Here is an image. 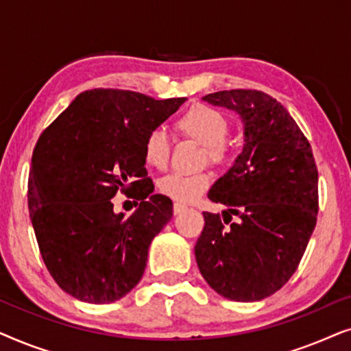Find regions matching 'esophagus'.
<instances>
[{
  "label": "esophagus",
  "instance_id": "1",
  "mask_svg": "<svg viewBox=\"0 0 351 351\" xmlns=\"http://www.w3.org/2000/svg\"><path fill=\"white\" fill-rule=\"evenodd\" d=\"M186 206L180 204V203H174V214H180L182 210H185Z\"/></svg>",
  "mask_w": 351,
  "mask_h": 351
}]
</instances>
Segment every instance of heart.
<instances>
[{
  "label": "heart",
  "instance_id": "b5f03b06",
  "mask_svg": "<svg viewBox=\"0 0 351 351\" xmlns=\"http://www.w3.org/2000/svg\"><path fill=\"white\" fill-rule=\"evenodd\" d=\"M176 131L204 147L206 158L214 166H227L233 158V147L227 141L230 123L220 110L206 104H195L174 121ZM171 145L161 131H152L143 141V160L153 169H165L169 161ZM206 172L193 176L169 174L160 182V191L177 203H193L209 189Z\"/></svg>",
  "mask_w": 351,
  "mask_h": 351
}]
</instances>
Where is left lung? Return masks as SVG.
<instances>
[{
  "mask_svg": "<svg viewBox=\"0 0 351 351\" xmlns=\"http://www.w3.org/2000/svg\"><path fill=\"white\" fill-rule=\"evenodd\" d=\"M203 100L241 117L244 147L209 190V199L227 210L223 217L203 213L196 263L225 299L262 300L294 275L315 230L313 152L289 112L262 90H219Z\"/></svg>",
  "mask_w": 351,
  "mask_h": 351,
  "instance_id": "8db88e82",
  "label": "left lung"
}]
</instances>
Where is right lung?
Returning a JSON list of instances; mask_svg holds the SVG:
<instances>
[{"instance_id": "1", "label": "right lung", "mask_w": 351, "mask_h": 351, "mask_svg": "<svg viewBox=\"0 0 351 351\" xmlns=\"http://www.w3.org/2000/svg\"><path fill=\"white\" fill-rule=\"evenodd\" d=\"M185 100L84 90L38 138L28 177L32 225L46 268L75 299L110 304L141 281L152 239L172 217V201L153 195L143 141ZM118 191L141 201L129 218L112 213Z\"/></svg>"}]
</instances>
